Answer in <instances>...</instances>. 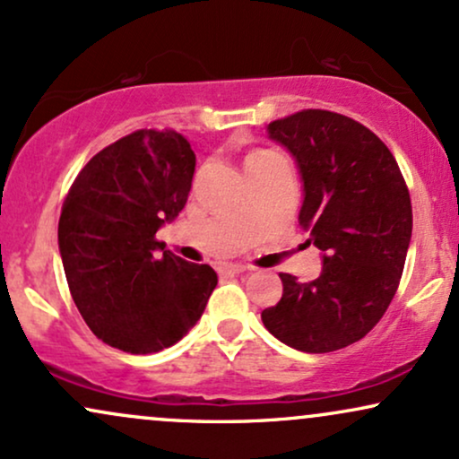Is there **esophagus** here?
Returning a JSON list of instances; mask_svg holds the SVG:
<instances>
[{
  "label": "esophagus",
  "instance_id": "34e87169",
  "mask_svg": "<svg viewBox=\"0 0 459 459\" xmlns=\"http://www.w3.org/2000/svg\"><path fill=\"white\" fill-rule=\"evenodd\" d=\"M223 271L225 273H231V274H238V273L249 271V266H245V264H225Z\"/></svg>",
  "mask_w": 459,
  "mask_h": 459
}]
</instances>
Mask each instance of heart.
Instances as JSON below:
<instances>
[{"label": "heart", "mask_w": 459, "mask_h": 459, "mask_svg": "<svg viewBox=\"0 0 459 459\" xmlns=\"http://www.w3.org/2000/svg\"><path fill=\"white\" fill-rule=\"evenodd\" d=\"M273 156H277V154L271 152V150H255V152H251L249 156H247V163H245V167L255 165V163H262V160L273 159Z\"/></svg>", "instance_id": "heart-1"}]
</instances>
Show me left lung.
<instances>
[{"instance_id":"1","label":"left lung","mask_w":459,"mask_h":459,"mask_svg":"<svg viewBox=\"0 0 459 459\" xmlns=\"http://www.w3.org/2000/svg\"><path fill=\"white\" fill-rule=\"evenodd\" d=\"M303 180L300 228L322 251L309 283L281 273L283 294L262 322L285 346L335 352L363 339L389 309L412 236L411 193L395 156L368 126L325 109L268 124Z\"/></svg>"}]
</instances>
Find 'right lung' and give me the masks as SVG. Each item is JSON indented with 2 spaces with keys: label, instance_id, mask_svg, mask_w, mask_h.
<instances>
[{
  "label": "right lung",
  "instance_id": "add662e5",
  "mask_svg": "<svg viewBox=\"0 0 459 459\" xmlns=\"http://www.w3.org/2000/svg\"><path fill=\"white\" fill-rule=\"evenodd\" d=\"M195 152L176 131H134L79 171L57 242L79 314L96 337L131 354L174 346L217 288L208 264L163 250L156 231L185 208Z\"/></svg>",
  "mask_w": 459,
  "mask_h": 459
}]
</instances>
